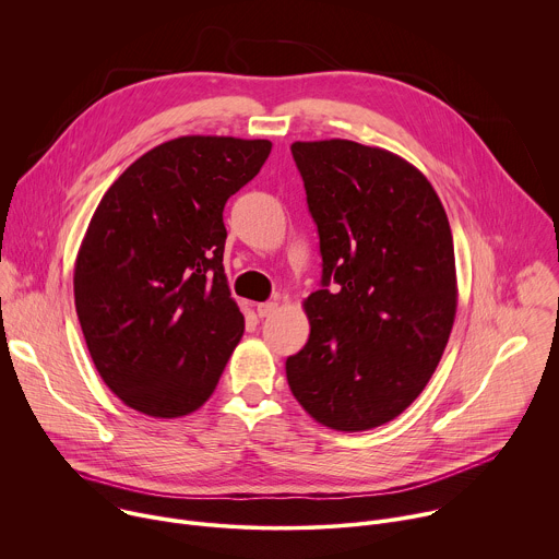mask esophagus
Here are the masks:
<instances>
[{
  "instance_id": "1",
  "label": "esophagus",
  "mask_w": 559,
  "mask_h": 559,
  "mask_svg": "<svg viewBox=\"0 0 559 559\" xmlns=\"http://www.w3.org/2000/svg\"><path fill=\"white\" fill-rule=\"evenodd\" d=\"M276 307H278L276 300H267V302H261L257 307V313H259V318H267V316H272L276 311Z\"/></svg>"
}]
</instances>
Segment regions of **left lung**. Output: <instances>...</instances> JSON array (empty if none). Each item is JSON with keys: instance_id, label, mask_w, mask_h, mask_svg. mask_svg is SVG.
Here are the masks:
<instances>
[{"instance_id": "8db88e82", "label": "left lung", "mask_w": 559, "mask_h": 559, "mask_svg": "<svg viewBox=\"0 0 559 559\" xmlns=\"http://www.w3.org/2000/svg\"><path fill=\"white\" fill-rule=\"evenodd\" d=\"M292 156L323 276L287 382L321 425L373 429L416 401L447 347L457 305L449 218L431 183L386 150L296 141Z\"/></svg>"}]
</instances>
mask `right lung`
Segmentation results:
<instances>
[{"mask_svg":"<svg viewBox=\"0 0 559 559\" xmlns=\"http://www.w3.org/2000/svg\"><path fill=\"white\" fill-rule=\"evenodd\" d=\"M267 139L179 136L108 188L74 263V307L104 382L154 418L197 412L246 330L223 272V207Z\"/></svg>","mask_w":559,"mask_h":559,"instance_id":"obj_1","label":"right lung"}]
</instances>
